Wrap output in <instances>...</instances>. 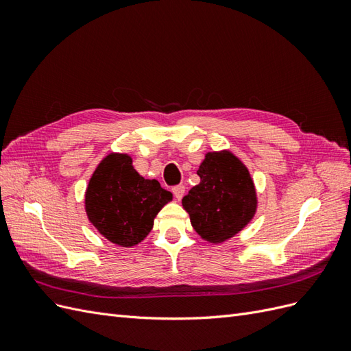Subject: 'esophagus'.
I'll return each instance as SVG.
<instances>
[{
	"mask_svg": "<svg viewBox=\"0 0 351 351\" xmlns=\"http://www.w3.org/2000/svg\"><path fill=\"white\" fill-rule=\"evenodd\" d=\"M184 192H186V187L183 184H177L173 187V193L176 196V199H182L184 196Z\"/></svg>",
	"mask_w": 351,
	"mask_h": 351,
	"instance_id": "esophagus-1",
	"label": "esophagus"
}]
</instances>
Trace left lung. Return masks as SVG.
<instances>
[{
  "label": "left lung",
  "instance_id": "left-lung-1",
  "mask_svg": "<svg viewBox=\"0 0 351 351\" xmlns=\"http://www.w3.org/2000/svg\"><path fill=\"white\" fill-rule=\"evenodd\" d=\"M200 183L189 190L183 206L193 228L221 243L247 224L256 210V193L247 168L230 152H209L197 169Z\"/></svg>",
  "mask_w": 351,
  "mask_h": 351
}]
</instances>
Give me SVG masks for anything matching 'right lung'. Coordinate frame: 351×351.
<instances>
[{"instance_id":"add662e5","label":"right lung","mask_w":351,"mask_h":351,"mask_svg":"<svg viewBox=\"0 0 351 351\" xmlns=\"http://www.w3.org/2000/svg\"><path fill=\"white\" fill-rule=\"evenodd\" d=\"M171 199L156 180H146L136 171L129 155L111 154L95 169L84 202L101 234L127 247L147 236L154 218Z\"/></svg>"}]
</instances>
